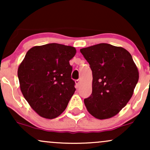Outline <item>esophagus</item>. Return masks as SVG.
I'll return each instance as SVG.
<instances>
[{"label": "esophagus", "mask_w": 150, "mask_h": 150, "mask_svg": "<svg viewBox=\"0 0 150 150\" xmlns=\"http://www.w3.org/2000/svg\"><path fill=\"white\" fill-rule=\"evenodd\" d=\"M80 80H75V84H76L77 87H78V86L80 85Z\"/></svg>", "instance_id": "1"}]
</instances>
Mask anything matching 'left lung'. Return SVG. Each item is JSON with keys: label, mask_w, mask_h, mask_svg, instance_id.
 <instances>
[{"label": "left lung", "mask_w": 150, "mask_h": 150, "mask_svg": "<svg viewBox=\"0 0 150 150\" xmlns=\"http://www.w3.org/2000/svg\"><path fill=\"white\" fill-rule=\"evenodd\" d=\"M92 71V92L85 99L88 112L98 119L116 116L133 94L139 73L132 56L122 47L99 44L80 49Z\"/></svg>", "instance_id": "obj_1"}]
</instances>
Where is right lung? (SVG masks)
I'll use <instances>...</instances> for the list:
<instances>
[{
	"instance_id": "1",
	"label": "right lung",
	"mask_w": 150,
	"mask_h": 150,
	"mask_svg": "<svg viewBox=\"0 0 150 150\" xmlns=\"http://www.w3.org/2000/svg\"><path fill=\"white\" fill-rule=\"evenodd\" d=\"M75 47L48 44L27 51L18 70L24 97L40 116L52 119L61 114L75 91L69 61Z\"/></svg>"
}]
</instances>
